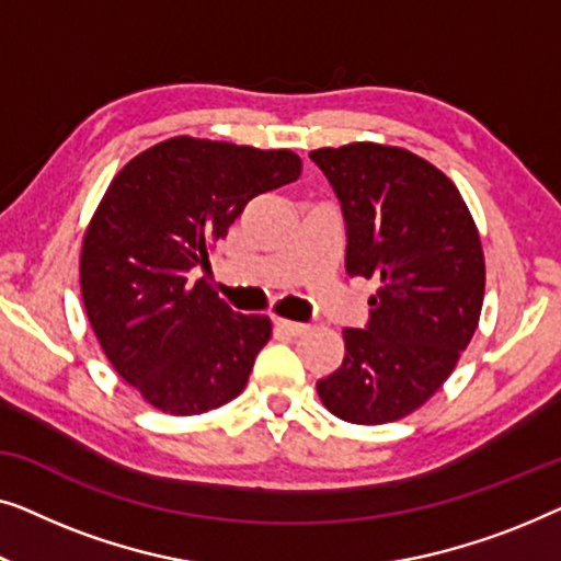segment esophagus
I'll return each mask as SVG.
<instances>
[{
  "instance_id": "esophagus-1",
  "label": "esophagus",
  "mask_w": 561,
  "mask_h": 561,
  "mask_svg": "<svg viewBox=\"0 0 561 561\" xmlns=\"http://www.w3.org/2000/svg\"><path fill=\"white\" fill-rule=\"evenodd\" d=\"M274 325H277V330H282V333H287V335H302V333H307V325H302V322H291V320L277 318V320H274Z\"/></svg>"
}]
</instances>
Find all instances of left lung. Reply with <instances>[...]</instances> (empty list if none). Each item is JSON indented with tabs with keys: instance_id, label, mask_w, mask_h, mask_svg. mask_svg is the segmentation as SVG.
Listing matches in <instances>:
<instances>
[{
	"instance_id": "left-lung-1",
	"label": "left lung",
	"mask_w": 561,
	"mask_h": 561,
	"mask_svg": "<svg viewBox=\"0 0 561 561\" xmlns=\"http://www.w3.org/2000/svg\"><path fill=\"white\" fill-rule=\"evenodd\" d=\"M345 218V272L376 279L366 328H345V358L320 378L330 412L386 424L420 409L453 374L480 320L485 259L462 195L445 172L401 147H322Z\"/></svg>"
}]
</instances>
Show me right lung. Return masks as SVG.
Segmentation results:
<instances>
[{"instance_id":"obj_1","label":"right lung","mask_w":561,"mask_h":561,"mask_svg":"<svg viewBox=\"0 0 561 561\" xmlns=\"http://www.w3.org/2000/svg\"><path fill=\"white\" fill-rule=\"evenodd\" d=\"M289 149L172 137L129 160L93 213L81 295L93 333L126 383L164 414L191 416L243 391L272 335L233 312L208 279L213 243L256 195L295 183Z\"/></svg>"}]
</instances>
